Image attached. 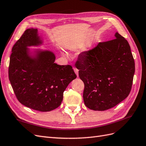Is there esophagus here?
<instances>
[{"instance_id": "34e87169", "label": "esophagus", "mask_w": 146, "mask_h": 146, "mask_svg": "<svg viewBox=\"0 0 146 146\" xmlns=\"http://www.w3.org/2000/svg\"><path fill=\"white\" fill-rule=\"evenodd\" d=\"M73 70H74V71L75 73L76 74L77 76H78V70L76 68H75V67H73Z\"/></svg>"}]
</instances>
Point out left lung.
<instances>
[{
	"mask_svg": "<svg viewBox=\"0 0 146 146\" xmlns=\"http://www.w3.org/2000/svg\"><path fill=\"white\" fill-rule=\"evenodd\" d=\"M115 37L82 52L76 64L84 83V104L91 110L110 109L131 90L135 68L130 46L117 32Z\"/></svg>",
	"mask_w": 146,
	"mask_h": 146,
	"instance_id": "8db88e82",
	"label": "left lung"
}]
</instances>
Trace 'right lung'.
Segmentation results:
<instances>
[{
  "label": "right lung",
  "instance_id": "1",
  "mask_svg": "<svg viewBox=\"0 0 146 146\" xmlns=\"http://www.w3.org/2000/svg\"><path fill=\"white\" fill-rule=\"evenodd\" d=\"M36 29H29L14 45L8 75L18 101L35 110L49 111L58 108L63 93L76 78L71 65L54 63L56 56L50 50L30 46L43 45Z\"/></svg>",
  "mask_w": 146,
  "mask_h": 146
}]
</instances>
